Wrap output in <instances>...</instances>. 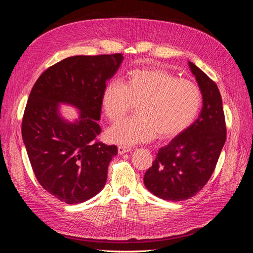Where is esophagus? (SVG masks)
Segmentation results:
<instances>
[{
    "mask_svg": "<svg viewBox=\"0 0 253 253\" xmlns=\"http://www.w3.org/2000/svg\"><path fill=\"white\" fill-rule=\"evenodd\" d=\"M131 151H132V148L127 147V145H119L118 147V153L120 155L125 154V153H127V152H131Z\"/></svg>",
    "mask_w": 253,
    "mask_h": 253,
    "instance_id": "34e87169",
    "label": "esophagus"
}]
</instances>
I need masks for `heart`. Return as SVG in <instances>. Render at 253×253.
Listing matches in <instances>:
<instances>
[{"instance_id":"b5f03b06","label":"heart","mask_w":253,"mask_h":253,"mask_svg":"<svg viewBox=\"0 0 253 253\" xmlns=\"http://www.w3.org/2000/svg\"><path fill=\"white\" fill-rule=\"evenodd\" d=\"M203 94L192 80L178 77L163 68H141L128 73L125 83L105 84L101 105L105 116L118 121L136 104L137 114L109 128L111 142L135 144L170 139L193 124L200 113Z\"/></svg>"}]
</instances>
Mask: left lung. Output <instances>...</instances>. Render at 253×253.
<instances>
[{
	"label": "left lung",
	"instance_id": "1",
	"mask_svg": "<svg viewBox=\"0 0 253 253\" xmlns=\"http://www.w3.org/2000/svg\"><path fill=\"white\" fill-rule=\"evenodd\" d=\"M189 67L203 94L200 116L186 131L158 150L143 182L151 193L165 201L179 202L204 188L215 169L226 141V124L220 93L194 63Z\"/></svg>",
	"mask_w": 253,
	"mask_h": 253
}]
</instances>
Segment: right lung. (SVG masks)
I'll use <instances>...</instances> for the list:
<instances>
[{"label": "right lung", "mask_w": 253, "mask_h": 253, "mask_svg": "<svg viewBox=\"0 0 253 253\" xmlns=\"http://www.w3.org/2000/svg\"><path fill=\"white\" fill-rule=\"evenodd\" d=\"M121 53L74 56L48 67L30 91L22 120V138L40 185L59 201L74 205L103 189L116 145L96 140L101 127V94L116 74ZM60 104L80 110L73 123Z\"/></svg>", "instance_id": "obj_1"}]
</instances>
